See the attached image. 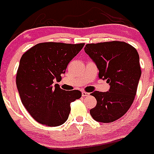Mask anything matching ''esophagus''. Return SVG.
Returning a JSON list of instances; mask_svg holds the SVG:
<instances>
[{"label": "esophagus", "instance_id": "34e87169", "mask_svg": "<svg viewBox=\"0 0 154 154\" xmlns=\"http://www.w3.org/2000/svg\"><path fill=\"white\" fill-rule=\"evenodd\" d=\"M89 93H87V92H85V91H83L82 92V96L83 97H85V96H88L89 95Z\"/></svg>", "mask_w": 154, "mask_h": 154}]
</instances>
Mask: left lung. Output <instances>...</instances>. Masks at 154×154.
Here are the masks:
<instances>
[{"label": "left lung", "mask_w": 154, "mask_h": 154, "mask_svg": "<svg viewBox=\"0 0 154 154\" xmlns=\"http://www.w3.org/2000/svg\"><path fill=\"white\" fill-rule=\"evenodd\" d=\"M85 52L95 63L98 77L106 79L110 90L95 91L91 95L96 98L95 107L90 110L97 122L109 123L126 114L132 105L141 75L137 50L123 41L87 44Z\"/></svg>", "instance_id": "8db88e82"}]
</instances>
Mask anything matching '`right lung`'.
Masks as SVG:
<instances>
[{
    "label": "right lung",
    "instance_id": "obj_1",
    "mask_svg": "<svg viewBox=\"0 0 154 154\" xmlns=\"http://www.w3.org/2000/svg\"><path fill=\"white\" fill-rule=\"evenodd\" d=\"M84 44H38L20 58L17 87L24 107L39 123L58 126L67 121L71 103L82 96L78 90L66 91L53 80L61 79L67 65Z\"/></svg>",
    "mask_w": 154,
    "mask_h": 154
}]
</instances>
